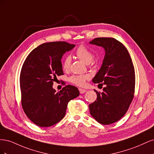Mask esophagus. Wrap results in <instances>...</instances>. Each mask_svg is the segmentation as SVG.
Listing matches in <instances>:
<instances>
[{"label":"esophagus","mask_w":154,"mask_h":154,"mask_svg":"<svg viewBox=\"0 0 154 154\" xmlns=\"http://www.w3.org/2000/svg\"><path fill=\"white\" fill-rule=\"evenodd\" d=\"M79 91H80V94H84L85 92H87V90L83 89V88H79Z\"/></svg>","instance_id":"esophagus-1"}]
</instances>
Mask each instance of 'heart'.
<instances>
[{"label": "heart", "mask_w": 154, "mask_h": 154, "mask_svg": "<svg viewBox=\"0 0 154 154\" xmlns=\"http://www.w3.org/2000/svg\"><path fill=\"white\" fill-rule=\"evenodd\" d=\"M76 57L80 59L82 62L85 64L88 65L94 60V54L91 51L86 48L85 46L80 45L76 51ZM71 63V58L70 56H67L65 57L62 62V68L64 71H68L70 68ZM90 76L87 74H80V75H73L70 78L71 81L74 84L78 86H83L85 85V81L89 79Z\"/></svg>", "instance_id": "heart-1"}]
</instances>
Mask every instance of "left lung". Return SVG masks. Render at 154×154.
Listing matches in <instances>:
<instances>
[{"label": "left lung", "mask_w": 154, "mask_h": 154, "mask_svg": "<svg viewBox=\"0 0 154 154\" xmlns=\"http://www.w3.org/2000/svg\"><path fill=\"white\" fill-rule=\"evenodd\" d=\"M89 44L105 50L101 67L92 82L105 85L103 92L94 90L97 100L88 106L90 114L101 124L114 123L127 112L133 100L136 78L132 59L125 46L114 38H96Z\"/></svg>", "instance_id": "8db88e82"}]
</instances>
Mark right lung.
Listing matches in <instances>:
<instances>
[{"instance_id": "add662e5", "label": "right lung", "mask_w": 154, "mask_h": 154, "mask_svg": "<svg viewBox=\"0 0 154 154\" xmlns=\"http://www.w3.org/2000/svg\"><path fill=\"white\" fill-rule=\"evenodd\" d=\"M75 45L54 42L32 50L23 63L20 75L22 105L27 117L41 127H51L66 115L68 102L80 95L78 88L66 85L56 92L57 76L62 75L61 60Z\"/></svg>"}]
</instances>
